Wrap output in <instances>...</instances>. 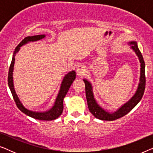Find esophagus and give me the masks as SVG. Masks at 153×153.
Listing matches in <instances>:
<instances>
[{
	"instance_id": "1",
	"label": "esophagus",
	"mask_w": 153,
	"mask_h": 153,
	"mask_svg": "<svg viewBox=\"0 0 153 153\" xmlns=\"http://www.w3.org/2000/svg\"><path fill=\"white\" fill-rule=\"evenodd\" d=\"M85 72V66L84 65H79L76 68V74L78 76H82Z\"/></svg>"
}]
</instances>
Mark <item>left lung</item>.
Returning <instances> with one entry per match:
<instances>
[{
    "label": "left lung",
    "instance_id": "8db88e82",
    "mask_svg": "<svg viewBox=\"0 0 153 153\" xmlns=\"http://www.w3.org/2000/svg\"><path fill=\"white\" fill-rule=\"evenodd\" d=\"M128 45L130 46L131 49L137 54L138 58H139L140 63H141L139 83V85H138L137 91H136L134 95L132 96V97L128 102L123 104V106H121L120 108H118L116 111L113 113L108 112L107 111L104 110L103 108H102L97 104V102H96L95 99V97H94L93 85H92L91 83L88 81L87 79H83V81H84L85 85V95H86L87 103L89 111L96 118L100 119V120L112 121L125 116L133 108L135 107V106L139 103L143 95L144 90H145L146 87L145 62H144L143 58L142 56L141 51H139V48H138L137 42H128Z\"/></svg>",
    "mask_w": 153,
    "mask_h": 153
}]
</instances>
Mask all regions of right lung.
Listing matches in <instances>:
<instances>
[{
    "label": "right lung",
    "instance_id": "right-lung-1",
    "mask_svg": "<svg viewBox=\"0 0 153 153\" xmlns=\"http://www.w3.org/2000/svg\"><path fill=\"white\" fill-rule=\"evenodd\" d=\"M45 35H33V36H28L27 37H25V38L19 44V45L15 48L13 56H12V62L10 66L9 72H8L7 81L8 86H9L10 91H11L12 93V95L13 96L14 102H15L16 106H17V107L19 108L21 111H22L24 114H26L27 116L32 117V118L35 119H37V120H55L56 118H58V117L62 114V111H63L64 97H65L66 94L68 93L69 89H70V85H72L73 81H74L75 78H76V72H75L74 70H72L71 71V72H68V74L64 76L61 83V85H60L59 93L58 94L57 97H56V101L54 102L53 106H52L51 108H50L49 110L47 111H30L25 107V106L23 105L22 102L20 101L17 94L16 93L13 83V70L14 61H15V58H14V57H15L17 52L19 51L20 47H22L23 45H26V44H28V42H36L40 40V39L45 38Z\"/></svg>",
    "mask_w": 153,
    "mask_h": 153
}]
</instances>
